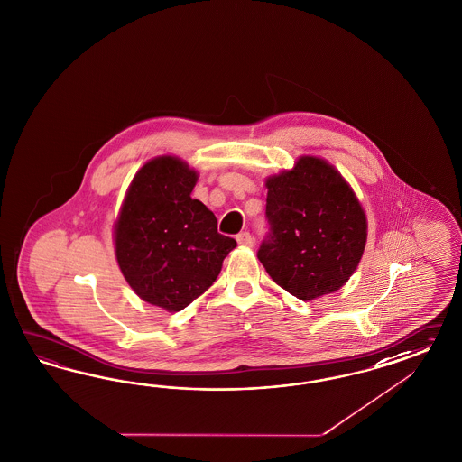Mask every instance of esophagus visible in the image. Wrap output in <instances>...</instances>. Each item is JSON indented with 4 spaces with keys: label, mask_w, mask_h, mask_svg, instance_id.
Listing matches in <instances>:
<instances>
[{
    "label": "esophagus",
    "mask_w": 462,
    "mask_h": 462,
    "mask_svg": "<svg viewBox=\"0 0 462 462\" xmlns=\"http://www.w3.org/2000/svg\"><path fill=\"white\" fill-rule=\"evenodd\" d=\"M237 242L240 245H245V247H252V244H254V238H252L251 234L249 232H240L237 236Z\"/></svg>",
    "instance_id": "34e87169"
}]
</instances>
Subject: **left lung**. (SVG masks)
I'll use <instances>...</instances> for the list:
<instances>
[{"label":"left lung","instance_id":"left-lung-1","mask_svg":"<svg viewBox=\"0 0 462 462\" xmlns=\"http://www.w3.org/2000/svg\"><path fill=\"white\" fill-rule=\"evenodd\" d=\"M269 234L257 252L282 290L308 301L342 288L363 257L367 220L349 182L303 155L266 180Z\"/></svg>","mask_w":462,"mask_h":462}]
</instances>
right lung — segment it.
Listing matches in <instances>:
<instances>
[{
    "instance_id": "add662e5",
    "label": "right lung",
    "mask_w": 462,
    "mask_h": 462,
    "mask_svg": "<svg viewBox=\"0 0 462 462\" xmlns=\"http://www.w3.org/2000/svg\"><path fill=\"white\" fill-rule=\"evenodd\" d=\"M198 172L172 155L139 169L115 222V254L130 288L151 305L181 311L222 271L234 238L218 234L217 218L191 198Z\"/></svg>"
}]
</instances>
